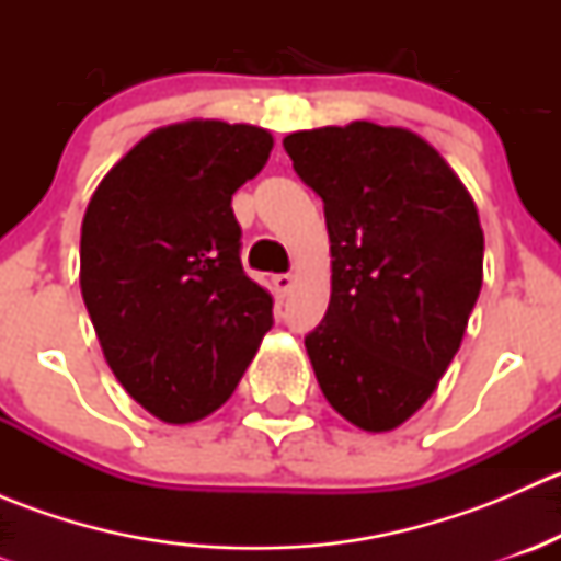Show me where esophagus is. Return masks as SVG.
Here are the masks:
<instances>
[{"mask_svg":"<svg viewBox=\"0 0 561 561\" xmlns=\"http://www.w3.org/2000/svg\"><path fill=\"white\" fill-rule=\"evenodd\" d=\"M293 282H296V279H293V274H276L274 279H271V285H274L276 296H279V298H285L287 293L293 290Z\"/></svg>","mask_w":561,"mask_h":561,"instance_id":"obj_1","label":"esophagus"}]
</instances>
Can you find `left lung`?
I'll use <instances>...</instances> for the list:
<instances>
[{
	"instance_id": "left-lung-1",
	"label": "left lung",
	"mask_w": 561,
	"mask_h": 561,
	"mask_svg": "<svg viewBox=\"0 0 561 561\" xmlns=\"http://www.w3.org/2000/svg\"><path fill=\"white\" fill-rule=\"evenodd\" d=\"M322 197L333 276L307 333L328 404L390 432L434 393L483 285L478 208L448 162L410 129L353 122L285 138Z\"/></svg>"
}]
</instances>
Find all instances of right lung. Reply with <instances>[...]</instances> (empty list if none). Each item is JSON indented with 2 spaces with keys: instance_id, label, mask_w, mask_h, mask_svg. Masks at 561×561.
I'll return each instance as SVG.
<instances>
[{
  "instance_id": "1",
  "label": "right lung",
  "mask_w": 561,
  "mask_h": 561,
  "mask_svg": "<svg viewBox=\"0 0 561 561\" xmlns=\"http://www.w3.org/2000/svg\"><path fill=\"white\" fill-rule=\"evenodd\" d=\"M265 129L186 122L146 135L92 195L81 293L107 366L140 407L192 423L230 399L274 325L244 274L233 192L263 171Z\"/></svg>"
}]
</instances>
